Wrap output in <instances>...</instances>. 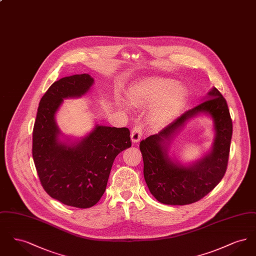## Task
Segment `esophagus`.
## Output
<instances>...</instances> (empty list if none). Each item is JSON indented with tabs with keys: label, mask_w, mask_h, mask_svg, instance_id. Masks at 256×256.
Segmentation results:
<instances>
[{
	"label": "esophagus",
	"mask_w": 256,
	"mask_h": 256,
	"mask_svg": "<svg viewBox=\"0 0 256 256\" xmlns=\"http://www.w3.org/2000/svg\"><path fill=\"white\" fill-rule=\"evenodd\" d=\"M130 137H132V141L134 143H137L141 137H142V126L141 124H135L132 130V134H130Z\"/></svg>",
	"instance_id": "1"
}]
</instances>
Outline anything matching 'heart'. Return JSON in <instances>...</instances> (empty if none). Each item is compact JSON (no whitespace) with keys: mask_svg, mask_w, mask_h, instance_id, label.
I'll return each instance as SVG.
<instances>
[{"mask_svg":"<svg viewBox=\"0 0 256 256\" xmlns=\"http://www.w3.org/2000/svg\"><path fill=\"white\" fill-rule=\"evenodd\" d=\"M187 97V89L172 78H148L130 88V102L135 108H146L158 100L150 111L148 119L154 126H162L178 112Z\"/></svg>","mask_w":256,"mask_h":256,"instance_id":"b5f03b06","label":"heart"}]
</instances>
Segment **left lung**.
Instances as JSON below:
<instances>
[{"label":"left lung","mask_w":256,"mask_h":256,"mask_svg":"<svg viewBox=\"0 0 256 256\" xmlns=\"http://www.w3.org/2000/svg\"><path fill=\"white\" fill-rule=\"evenodd\" d=\"M204 100L158 134L140 142L146 185L161 204L185 206L196 202L211 192L226 174L232 137L230 110L226 98L215 87ZM200 112L208 114L214 120L216 132L214 146L204 159L190 166H183L168 158L166 141L187 120Z\"/></svg>","instance_id":"8db88e82"}]
</instances>
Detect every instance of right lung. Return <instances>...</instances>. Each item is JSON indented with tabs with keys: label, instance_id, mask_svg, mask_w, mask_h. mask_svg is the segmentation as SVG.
<instances>
[{
	"label": "right lung",
	"instance_id": "right-lung-1",
	"mask_svg": "<svg viewBox=\"0 0 256 256\" xmlns=\"http://www.w3.org/2000/svg\"><path fill=\"white\" fill-rule=\"evenodd\" d=\"M93 84L88 74L54 82L41 98L32 132V158L41 185L52 198L78 208L97 204L114 159L132 146L128 128L98 124L80 142L61 141L54 117L63 98L82 97Z\"/></svg>",
	"mask_w": 256,
	"mask_h": 256
}]
</instances>
